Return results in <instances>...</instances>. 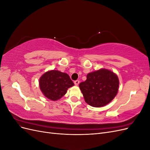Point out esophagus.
Instances as JSON below:
<instances>
[{"label":"esophagus","instance_id":"34e87169","mask_svg":"<svg viewBox=\"0 0 150 150\" xmlns=\"http://www.w3.org/2000/svg\"><path fill=\"white\" fill-rule=\"evenodd\" d=\"M74 84L76 86H78L79 84V80H76V81H74Z\"/></svg>","mask_w":150,"mask_h":150}]
</instances>
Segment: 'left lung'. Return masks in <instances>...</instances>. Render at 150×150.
I'll return each mask as SVG.
<instances>
[{"label": "left lung", "instance_id": "8db88e82", "mask_svg": "<svg viewBox=\"0 0 150 150\" xmlns=\"http://www.w3.org/2000/svg\"><path fill=\"white\" fill-rule=\"evenodd\" d=\"M79 86L86 103L93 107H102L116 96L119 79L113 72L102 69L88 74L87 79Z\"/></svg>", "mask_w": 150, "mask_h": 150}]
</instances>
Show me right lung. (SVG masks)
Wrapping results in <instances>:
<instances>
[{
  "mask_svg": "<svg viewBox=\"0 0 150 150\" xmlns=\"http://www.w3.org/2000/svg\"><path fill=\"white\" fill-rule=\"evenodd\" d=\"M74 86L67 74L52 70L44 73L39 79V86L44 95L52 101L61 98L69 88Z\"/></svg>",
  "mask_w": 150,
  "mask_h": 150,
  "instance_id": "add662e5",
  "label": "right lung"
}]
</instances>
